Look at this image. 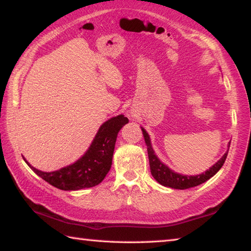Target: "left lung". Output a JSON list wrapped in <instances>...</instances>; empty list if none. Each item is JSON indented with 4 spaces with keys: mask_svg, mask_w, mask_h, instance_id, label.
Returning <instances> with one entry per match:
<instances>
[{
    "mask_svg": "<svg viewBox=\"0 0 251 251\" xmlns=\"http://www.w3.org/2000/svg\"><path fill=\"white\" fill-rule=\"evenodd\" d=\"M142 131L144 135V139H145L146 146H147V152H148V159H150V166H151V173L152 177L155 178L156 181H158L160 185L165 187H169L173 189H187L192 188V187L198 186L202 184V182L207 181L208 179L216 175L219 172V169L223 167L225 160L227 158L228 150L230 146V143H228V150L223 155L217 163H215L212 166L207 169L205 173L199 174V175L189 176V175H182V174L174 172L173 169L169 168L167 165H165L161 161L157 155L155 154L154 148L151 146V137L147 131L142 127Z\"/></svg>",
    "mask_w": 251,
    "mask_h": 251,
    "instance_id": "obj_1",
    "label": "left lung"
}]
</instances>
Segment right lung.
<instances>
[{
	"mask_svg": "<svg viewBox=\"0 0 251 251\" xmlns=\"http://www.w3.org/2000/svg\"><path fill=\"white\" fill-rule=\"evenodd\" d=\"M128 123L124 115L109 118L100 125L85 154L75 163L55 172H42L24 158L32 171L50 185L62 190H79L100 184L110 167L118 131Z\"/></svg>",
	"mask_w": 251,
	"mask_h": 251,
	"instance_id": "add662e5",
	"label": "right lung"
}]
</instances>
